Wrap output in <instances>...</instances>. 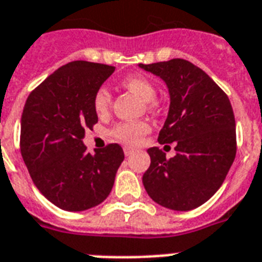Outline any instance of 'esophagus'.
Here are the masks:
<instances>
[{
	"label": "esophagus",
	"instance_id": "obj_1",
	"mask_svg": "<svg viewBox=\"0 0 262 262\" xmlns=\"http://www.w3.org/2000/svg\"><path fill=\"white\" fill-rule=\"evenodd\" d=\"M133 152H135V149H133L132 147H123V154H125V156L132 155Z\"/></svg>",
	"mask_w": 262,
	"mask_h": 262
}]
</instances>
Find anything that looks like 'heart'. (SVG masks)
<instances>
[{"label":"heart","instance_id":"1","mask_svg":"<svg viewBox=\"0 0 262 262\" xmlns=\"http://www.w3.org/2000/svg\"><path fill=\"white\" fill-rule=\"evenodd\" d=\"M123 88L135 92L144 102H152L156 96L155 85L143 76H127L121 81ZM111 103V95L107 88H99L94 96V108L98 115H106L108 113ZM149 126L148 123L137 121V122H122L118 123L113 129V136L115 139L127 144L135 145L140 141L145 133H148Z\"/></svg>","mask_w":262,"mask_h":262}]
</instances>
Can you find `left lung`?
<instances>
[{"instance_id": "8db88e82", "label": "left lung", "mask_w": 262, "mask_h": 262, "mask_svg": "<svg viewBox=\"0 0 262 262\" xmlns=\"http://www.w3.org/2000/svg\"><path fill=\"white\" fill-rule=\"evenodd\" d=\"M168 88L170 107L160 144L175 143L174 158L148 149L151 166L143 175L148 195L172 211L203 205L222 186L236 154L235 118L230 99L209 76L186 59L144 65Z\"/></svg>"}]
</instances>
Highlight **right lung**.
Masks as SVG:
<instances>
[{"label": "right lung", "instance_id": "obj_1", "mask_svg": "<svg viewBox=\"0 0 262 262\" xmlns=\"http://www.w3.org/2000/svg\"><path fill=\"white\" fill-rule=\"evenodd\" d=\"M114 67L73 61L50 75L27 98L20 149L35 186L63 211H87L110 194L123 162L118 144L87 152L85 129L98 122L94 96Z\"/></svg>", "mask_w": 262, "mask_h": 262}]
</instances>
